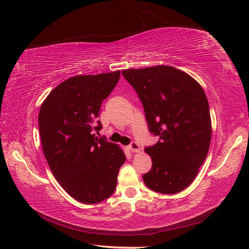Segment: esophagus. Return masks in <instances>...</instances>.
<instances>
[{
    "label": "esophagus",
    "instance_id": "obj_1",
    "mask_svg": "<svg viewBox=\"0 0 249 249\" xmlns=\"http://www.w3.org/2000/svg\"><path fill=\"white\" fill-rule=\"evenodd\" d=\"M128 148L130 151H132V153H140L141 151V147L136 142H132V144L129 145Z\"/></svg>",
    "mask_w": 249,
    "mask_h": 249
}]
</instances>
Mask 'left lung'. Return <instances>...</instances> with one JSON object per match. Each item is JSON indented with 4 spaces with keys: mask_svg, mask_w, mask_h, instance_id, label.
Listing matches in <instances>:
<instances>
[{
    "mask_svg": "<svg viewBox=\"0 0 249 249\" xmlns=\"http://www.w3.org/2000/svg\"><path fill=\"white\" fill-rule=\"evenodd\" d=\"M136 90L148 128L159 141L147 147L153 168L142 176L150 190L176 195L190 185L210 148L212 123L200 83L175 67L122 71Z\"/></svg>",
    "mask_w": 249,
    "mask_h": 249,
    "instance_id": "8db88e82",
    "label": "left lung"
}]
</instances>
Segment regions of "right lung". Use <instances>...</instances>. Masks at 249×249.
Masks as SVG:
<instances>
[{"mask_svg": "<svg viewBox=\"0 0 249 249\" xmlns=\"http://www.w3.org/2000/svg\"><path fill=\"white\" fill-rule=\"evenodd\" d=\"M121 71L80 74L65 80L41 103L39 133L45 158L56 180L70 196L95 204L114 192L126 160L119 145L98 138L93 130L103 100Z\"/></svg>", "mask_w": 249, "mask_h": 249, "instance_id": "obj_1", "label": "right lung"}]
</instances>
